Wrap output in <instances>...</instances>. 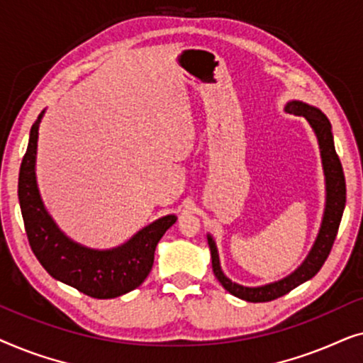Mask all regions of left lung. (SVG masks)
I'll use <instances>...</instances> for the list:
<instances>
[{
	"mask_svg": "<svg viewBox=\"0 0 363 363\" xmlns=\"http://www.w3.org/2000/svg\"><path fill=\"white\" fill-rule=\"evenodd\" d=\"M284 111L287 113H294V116L304 117L315 133L317 143H319L320 150L322 170H324L325 178L324 216H322V223L314 245H312L306 259L302 261V264L297 267L294 272H291L289 276L282 277V279L276 282H269V284L257 287L241 286L238 284V282H233L230 277H226L225 272L221 269L216 242L213 240L211 235L206 236L208 246H210L211 251L213 272H215L216 279L221 282V286L225 287L230 294L247 302L274 301L277 297L287 294V292L294 289V287L301 286L302 282L312 279V277L319 272L322 264L325 262L327 256H329L332 245H334L335 241L337 231H339V225L345 208V177L344 170H342L339 155H337L335 152L334 135H332V125L329 118L325 117V113L322 112L320 108L309 106V104L302 101L287 102Z\"/></svg>",
	"mask_w": 363,
	"mask_h": 363,
	"instance_id": "obj_1",
	"label": "left lung"
}]
</instances>
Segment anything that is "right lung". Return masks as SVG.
I'll return each mask as SVG.
<instances>
[{
  "label": "right lung",
  "mask_w": 363,
  "mask_h": 363,
  "mask_svg": "<svg viewBox=\"0 0 363 363\" xmlns=\"http://www.w3.org/2000/svg\"><path fill=\"white\" fill-rule=\"evenodd\" d=\"M29 132L28 150L19 168L18 198L29 246L41 266L54 279L76 287L96 299H113L142 284L152 271L155 247L177 216L167 215L142 228L130 240L112 250H92L71 240L59 230L44 206L36 182L39 123Z\"/></svg>",
  "instance_id": "obj_1"
}]
</instances>
